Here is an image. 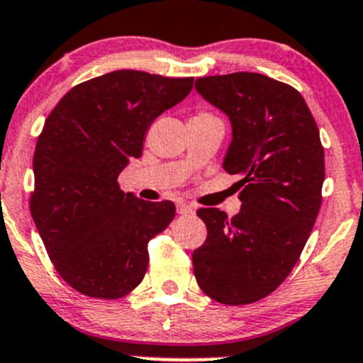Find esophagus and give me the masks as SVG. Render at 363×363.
<instances>
[{
    "label": "esophagus",
    "mask_w": 363,
    "mask_h": 363,
    "mask_svg": "<svg viewBox=\"0 0 363 363\" xmlns=\"http://www.w3.org/2000/svg\"><path fill=\"white\" fill-rule=\"evenodd\" d=\"M177 211H178V214H192L194 213V206L186 204V202H178Z\"/></svg>",
    "instance_id": "34e87169"
}]
</instances>
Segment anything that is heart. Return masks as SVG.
Masks as SVG:
<instances>
[{
	"label": "heart",
	"mask_w": 363,
	"mask_h": 363,
	"mask_svg": "<svg viewBox=\"0 0 363 363\" xmlns=\"http://www.w3.org/2000/svg\"><path fill=\"white\" fill-rule=\"evenodd\" d=\"M194 118H197V119H206V118H214V116L211 114V112H206V111H199L196 116H194Z\"/></svg>",
	"instance_id": "b5f03b06"
}]
</instances>
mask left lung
I'll return each instance as SVG.
<instances>
[{
    "label": "left lung",
    "instance_id": "obj_1",
    "mask_svg": "<svg viewBox=\"0 0 363 363\" xmlns=\"http://www.w3.org/2000/svg\"><path fill=\"white\" fill-rule=\"evenodd\" d=\"M196 88L232 123L223 167L240 177L242 206L232 218L197 209L208 237L194 274L214 301L249 305L287 279L310 237L325 178L320 133L301 93L263 74L199 77Z\"/></svg>",
    "mask_w": 363,
    "mask_h": 363
}]
</instances>
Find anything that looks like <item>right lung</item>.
<instances>
[{
  "instance_id": "add662e5",
  "label": "right lung",
  "mask_w": 363,
  "mask_h": 363,
  "mask_svg": "<svg viewBox=\"0 0 363 363\" xmlns=\"http://www.w3.org/2000/svg\"><path fill=\"white\" fill-rule=\"evenodd\" d=\"M192 86L194 77L124 69L76 84L46 118L29 208L58 275L81 294L119 299L143 280L149 240L177 209L124 194L118 177L142 155L154 119Z\"/></svg>"
}]
</instances>
